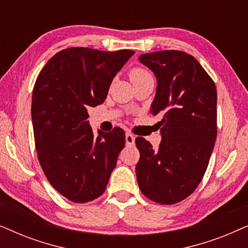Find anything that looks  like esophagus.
<instances>
[{
	"label": "esophagus",
	"instance_id": "1",
	"mask_svg": "<svg viewBox=\"0 0 248 248\" xmlns=\"http://www.w3.org/2000/svg\"><path fill=\"white\" fill-rule=\"evenodd\" d=\"M125 142H126L127 145H133L135 142V138L132 134L126 133L125 134Z\"/></svg>",
	"mask_w": 248,
	"mask_h": 248
}]
</instances>
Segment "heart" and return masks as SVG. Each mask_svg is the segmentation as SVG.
<instances>
[{
	"label": "heart",
	"instance_id": "1",
	"mask_svg": "<svg viewBox=\"0 0 248 248\" xmlns=\"http://www.w3.org/2000/svg\"><path fill=\"white\" fill-rule=\"evenodd\" d=\"M128 76H130V79L132 82H135V81L140 80V79H142V78L149 77L150 76V73H149L147 70L142 69V67H134V69H132L130 71Z\"/></svg>",
	"mask_w": 248,
	"mask_h": 248
}]
</instances>
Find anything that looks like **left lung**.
I'll list each match as a JSON object with an SVG mask.
<instances>
[{
    "instance_id": "1",
    "label": "left lung",
    "mask_w": 248,
    "mask_h": 248,
    "mask_svg": "<svg viewBox=\"0 0 248 248\" xmlns=\"http://www.w3.org/2000/svg\"><path fill=\"white\" fill-rule=\"evenodd\" d=\"M139 61L157 78L151 114L161 117V142L155 150L135 139L141 192L160 204H175L201 183L217 139V89L198 61L181 50L143 54Z\"/></svg>"
}]
</instances>
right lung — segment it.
<instances>
[{
  "mask_svg": "<svg viewBox=\"0 0 248 248\" xmlns=\"http://www.w3.org/2000/svg\"><path fill=\"white\" fill-rule=\"evenodd\" d=\"M133 54L72 47L55 54L37 78L31 101L37 155L50 185L70 201H93L106 189L125 133L118 127L94 137L88 109L104 103Z\"/></svg>",
  "mask_w": 248,
  "mask_h": 248,
  "instance_id": "obj_1",
  "label": "right lung"
}]
</instances>
